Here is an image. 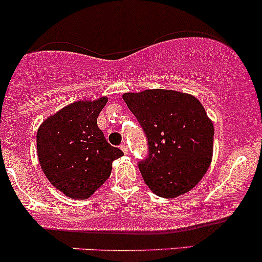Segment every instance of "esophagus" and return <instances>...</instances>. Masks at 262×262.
Wrapping results in <instances>:
<instances>
[{"mask_svg": "<svg viewBox=\"0 0 262 262\" xmlns=\"http://www.w3.org/2000/svg\"><path fill=\"white\" fill-rule=\"evenodd\" d=\"M120 148L122 149V152L125 155H128V147H127V145H126V143H122L121 146H120Z\"/></svg>", "mask_w": 262, "mask_h": 262, "instance_id": "34e87169", "label": "esophagus"}]
</instances>
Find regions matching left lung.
I'll list each match as a JSON object with an SVG mask.
<instances>
[{"mask_svg": "<svg viewBox=\"0 0 262 262\" xmlns=\"http://www.w3.org/2000/svg\"><path fill=\"white\" fill-rule=\"evenodd\" d=\"M148 140V157L139 163L147 187L176 198L201 182L213 157L214 126L190 94L148 89L122 95Z\"/></svg>", "mask_w": 262, "mask_h": 262, "instance_id": "1", "label": "left lung"}]
</instances>
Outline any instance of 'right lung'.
Returning <instances> with one entry per match:
<instances>
[{"label": "right lung", "mask_w": 262, "mask_h": 262, "mask_svg": "<svg viewBox=\"0 0 262 262\" xmlns=\"http://www.w3.org/2000/svg\"><path fill=\"white\" fill-rule=\"evenodd\" d=\"M106 96L79 100L42 122L37 132V155L44 174L72 199H86L110 177L113 162L123 156L107 143L98 127Z\"/></svg>", "instance_id": "1"}]
</instances>
